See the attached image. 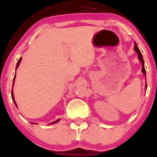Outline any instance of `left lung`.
<instances>
[{
  "instance_id": "left-lung-1",
  "label": "left lung",
  "mask_w": 157,
  "mask_h": 157,
  "mask_svg": "<svg viewBox=\"0 0 157 157\" xmlns=\"http://www.w3.org/2000/svg\"><path fill=\"white\" fill-rule=\"evenodd\" d=\"M134 50H135V51H136V52H137L139 59H140V60L141 61V63H142V71L143 73H144V75L146 76V70H145V68H144V59H143L142 55V53H141L140 49H139V48H138L137 45H136V42H134ZM147 85H146V89H147Z\"/></svg>"
}]
</instances>
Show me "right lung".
<instances>
[{
    "mask_svg": "<svg viewBox=\"0 0 157 157\" xmlns=\"http://www.w3.org/2000/svg\"><path fill=\"white\" fill-rule=\"evenodd\" d=\"M21 59H22V57H21V58H20V59H18V61H17V65H16V67H15V72H16V70H17V68L18 67V66H19V65H20V63H21ZM15 76H14V78H13V85H14V82H15ZM11 96H12V99H13V102H14L15 105L16 106V107H17V105H16V103H15V99H14V95H13V88H12V91H11ZM59 120H60V119H58V120H57L55 121V122H51V123H50V124H55V123H57V122H58L59 121ZM31 124H35V123H33V122H31Z\"/></svg>",
    "mask_w": 157,
    "mask_h": 157,
    "instance_id": "add662e5",
    "label": "right lung"
}]
</instances>
